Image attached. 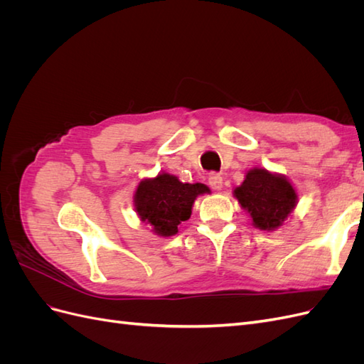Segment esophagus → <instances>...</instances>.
Listing matches in <instances>:
<instances>
[{"mask_svg":"<svg viewBox=\"0 0 364 364\" xmlns=\"http://www.w3.org/2000/svg\"><path fill=\"white\" fill-rule=\"evenodd\" d=\"M208 183L213 190L220 191L223 188V178L218 173H211V174H209V178H208Z\"/></svg>","mask_w":364,"mask_h":364,"instance_id":"1","label":"esophagus"}]
</instances>
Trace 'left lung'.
Masks as SVG:
<instances>
[{"label":"left lung","instance_id":"left-lung-1","mask_svg":"<svg viewBox=\"0 0 364 364\" xmlns=\"http://www.w3.org/2000/svg\"><path fill=\"white\" fill-rule=\"evenodd\" d=\"M234 197L250 215L252 225L267 232L281 228L297 205V193L284 174L258 167L246 173Z\"/></svg>","mask_w":364,"mask_h":364}]
</instances>
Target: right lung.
<instances>
[{
    "label": "right lung",
    "mask_w": 364,
    "mask_h": 364,
    "mask_svg": "<svg viewBox=\"0 0 364 364\" xmlns=\"http://www.w3.org/2000/svg\"><path fill=\"white\" fill-rule=\"evenodd\" d=\"M209 193L211 190L203 183H183L176 176L162 171L138 183L134 205L141 222L153 228V234L171 237L178 234V226L191 217L197 197Z\"/></svg>",
    "instance_id": "1"
}]
</instances>
